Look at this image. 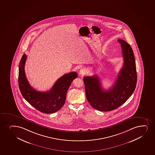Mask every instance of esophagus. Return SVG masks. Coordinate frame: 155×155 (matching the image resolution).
I'll use <instances>...</instances> for the list:
<instances>
[{"instance_id": "1", "label": "esophagus", "mask_w": 155, "mask_h": 155, "mask_svg": "<svg viewBox=\"0 0 155 155\" xmlns=\"http://www.w3.org/2000/svg\"><path fill=\"white\" fill-rule=\"evenodd\" d=\"M87 73V71L86 68H82V69H80V71H79V74L81 76H84V75H86Z\"/></svg>"}]
</instances>
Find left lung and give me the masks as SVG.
Instances as JSON below:
<instances>
[{"instance_id": "8db88e82", "label": "left lung", "mask_w": 155, "mask_h": 155, "mask_svg": "<svg viewBox=\"0 0 155 155\" xmlns=\"http://www.w3.org/2000/svg\"><path fill=\"white\" fill-rule=\"evenodd\" d=\"M118 42L122 48L124 65L112 87L107 91L103 89L97 75L84 78L87 101L100 111H111L120 107L131 97L137 86V69L132 49L122 39H118Z\"/></svg>"}]
</instances>
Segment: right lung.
<instances>
[{"label": "right lung", "instance_id": "right-lung-1", "mask_svg": "<svg viewBox=\"0 0 155 155\" xmlns=\"http://www.w3.org/2000/svg\"><path fill=\"white\" fill-rule=\"evenodd\" d=\"M27 58L23 55L18 68V86L23 97L40 112L51 114L59 110L64 105L68 89L78 74L68 73L57 80L53 87L47 92L37 91L31 87L26 77L24 66Z\"/></svg>", "mask_w": 155, "mask_h": 155}]
</instances>
